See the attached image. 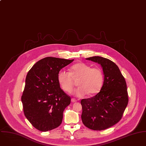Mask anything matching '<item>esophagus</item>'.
<instances>
[{"mask_svg":"<svg viewBox=\"0 0 146 146\" xmlns=\"http://www.w3.org/2000/svg\"><path fill=\"white\" fill-rule=\"evenodd\" d=\"M71 101H72L73 103H74V102H77V100L75 99H74V98H72V99H71Z\"/></svg>","mask_w":146,"mask_h":146,"instance_id":"34e87169","label":"esophagus"}]
</instances>
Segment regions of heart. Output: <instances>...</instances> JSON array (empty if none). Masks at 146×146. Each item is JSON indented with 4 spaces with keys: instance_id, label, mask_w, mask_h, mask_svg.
Instances as JSON below:
<instances>
[{
    "instance_id": "1",
    "label": "heart",
    "mask_w": 146,
    "mask_h": 146,
    "mask_svg": "<svg viewBox=\"0 0 146 146\" xmlns=\"http://www.w3.org/2000/svg\"><path fill=\"white\" fill-rule=\"evenodd\" d=\"M78 78L77 85L79 87L72 92L77 97L86 95L92 96L100 92L103 85L104 74L102 70L98 67H93L84 62L76 63L70 68V72L64 70L58 72V80L62 89L67 92L72 91L74 86L73 78Z\"/></svg>"
}]
</instances>
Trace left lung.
<instances>
[{
  "label": "left lung",
  "instance_id": "8db88e82",
  "mask_svg": "<svg viewBox=\"0 0 146 146\" xmlns=\"http://www.w3.org/2000/svg\"><path fill=\"white\" fill-rule=\"evenodd\" d=\"M86 59L101 65L104 79L98 94L81 100V118L88 128L103 130L116 124L122 117L129 102L126 83L118 67L112 61L100 56Z\"/></svg>",
  "mask_w": 146,
  "mask_h": 146
}]
</instances>
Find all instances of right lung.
<instances>
[{
  "label": "right lung",
  "mask_w": 146,
  "mask_h": 146,
  "mask_svg": "<svg viewBox=\"0 0 146 146\" xmlns=\"http://www.w3.org/2000/svg\"><path fill=\"white\" fill-rule=\"evenodd\" d=\"M74 60L47 57L36 62L28 72L21 96L24 115L41 131L58 127L70 97L61 89L58 72Z\"/></svg>",
  "instance_id": "right-lung-1"
}]
</instances>
